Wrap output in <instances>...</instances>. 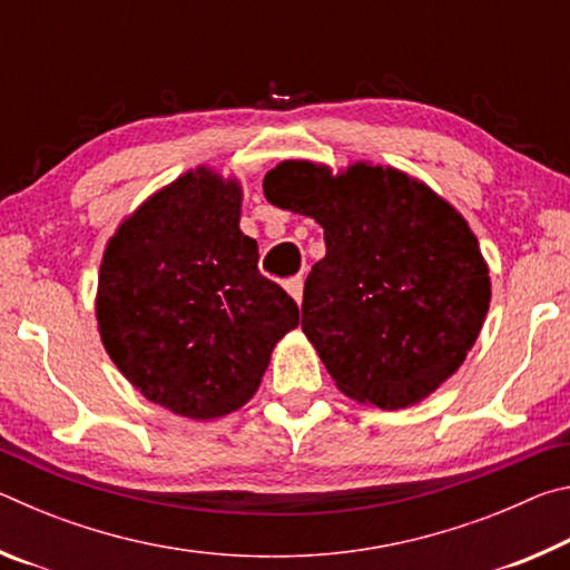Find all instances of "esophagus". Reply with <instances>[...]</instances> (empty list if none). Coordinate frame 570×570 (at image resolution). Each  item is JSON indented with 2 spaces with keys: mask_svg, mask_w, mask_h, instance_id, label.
Returning <instances> with one entry per match:
<instances>
[{
  "mask_svg": "<svg viewBox=\"0 0 570 570\" xmlns=\"http://www.w3.org/2000/svg\"><path fill=\"white\" fill-rule=\"evenodd\" d=\"M284 288H286L288 294H292L294 302L302 304V296H304V278H302V276H292V278H286V282H284Z\"/></svg>",
  "mask_w": 570,
  "mask_h": 570,
  "instance_id": "esophagus-1",
  "label": "esophagus"
}]
</instances>
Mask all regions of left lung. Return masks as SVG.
Segmentation results:
<instances>
[{
	"label": "left lung",
	"instance_id": "obj_1",
	"mask_svg": "<svg viewBox=\"0 0 570 570\" xmlns=\"http://www.w3.org/2000/svg\"><path fill=\"white\" fill-rule=\"evenodd\" d=\"M264 196L324 228L302 330L346 397L410 407L458 372L485 322L490 276L448 200L402 170L354 163L332 176L308 160L268 170Z\"/></svg>",
	"mask_w": 570,
	"mask_h": 570
}]
</instances>
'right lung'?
<instances>
[{
  "mask_svg": "<svg viewBox=\"0 0 570 570\" xmlns=\"http://www.w3.org/2000/svg\"><path fill=\"white\" fill-rule=\"evenodd\" d=\"M240 186L198 168L150 196L105 248L98 330L135 390L190 420L254 397L298 306L258 272Z\"/></svg>",
  "mask_w": 570,
  "mask_h": 570,
  "instance_id": "obj_1",
  "label": "right lung"
}]
</instances>
